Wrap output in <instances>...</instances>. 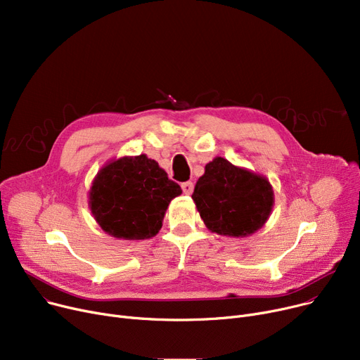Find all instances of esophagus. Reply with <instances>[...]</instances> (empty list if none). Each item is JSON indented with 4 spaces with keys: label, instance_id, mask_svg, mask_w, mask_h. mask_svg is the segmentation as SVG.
<instances>
[{
    "label": "esophagus",
    "instance_id": "1",
    "mask_svg": "<svg viewBox=\"0 0 360 360\" xmlns=\"http://www.w3.org/2000/svg\"><path fill=\"white\" fill-rule=\"evenodd\" d=\"M181 186H182V191H184L185 195H191V194H193V191H194V184H193L191 181L184 182Z\"/></svg>",
    "mask_w": 360,
    "mask_h": 360
}]
</instances>
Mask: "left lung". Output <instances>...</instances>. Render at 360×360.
Returning <instances> with one entry per match:
<instances>
[{
	"instance_id": "1",
	"label": "left lung",
	"mask_w": 360,
	"mask_h": 360,
	"mask_svg": "<svg viewBox=\"0 0 360 360\" xmlns=\"http://www.w3.org/2000/svg\"><path fill=\"white\" fill-rule=\"evenodd\" d=\"M193 200L210 232L245 238L259 231L269 220L274 191L266 176L217 156L205 165Z\"/></svg>"
}]
</instances>
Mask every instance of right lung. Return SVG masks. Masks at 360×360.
I'll list each match as a JSON object with an SVG mask.
<instances>
[{
    "label": "right lung",
    "instance_id": "1",
    "mask_svg": "<svg viewBox=\"0 0 360 360\" xmlns=\"http://www.w3.org/2000/svg\"><path fill=\"white\" fill-rule=\"evenodd\" d=\"M181 186L146 155L112 159L91 181L90 212L108 235L125 240L150 239L159 233L169 202Z\"/></svg>",
    "mask_w": 360,
    "mask_h": 360
}]
</instances>
